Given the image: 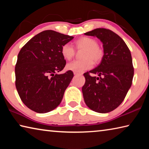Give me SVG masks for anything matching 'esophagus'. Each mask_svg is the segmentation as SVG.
<instances>
[{
  "instance_id": "esophagus-1",
  "label": "esophagus",
  "mask_w": 149,
  "mask_h": 149,
  "mask_svg": "<svg viewBox=\"0 0 149 149\" xmlns=\"http://www.w3.org/2000/svg\"><path fill=\"white\" fill-rule=\"evenodd\" d=\"M74 75H79L80 74V73H78V72H74Z\"/></svg>"
}]
</instances>
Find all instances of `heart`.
I'll list each match as a JSON object with an SVG mask.
<instances>
[{"label":"heart","instance_id":"obj_1","mask_svg":"<svg viewBox=\"0 0 149 149\" xmlns=\"http://www.w3.org/2000/svg\"><path fill=\"white\" fill-rule=\"evenodd\" d=\"M75 49L83 50L81 57L83 60H74L66 65V68L75 72H82L91 68L93 61L99 63L104 56V52L102 48L98 46V42L90 37H84L77 40L75 42ZM61 54L65 60H71L75 54L74 47L70 43H65L62 47Z\"/></svg>","mask_w":149,"mask_h":149}]
</instances>
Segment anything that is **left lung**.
I'll return each mask as SVG.
<instances>
[{
	"instance_id": "1",
	"label": "left lung",
	"mask_w": 149,
	"mask_h": 149,
	"mask_svg": "<svg viewBox=\"0 0 149 149\" xmlns=\"http://www.w3.org/2000/svg\"><path fill=\"white\" fill-rule=\"evenodd\" d=\"M85 35L99 39L104 52L100 64L84 74L85 102L95 112H110L121 104L132 86L134 75L132 54L124 41L110 29L97 28ZM90 72L99 77H93Z\"/></svg>"
}]
</instances>
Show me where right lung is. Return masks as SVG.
<instances>
[{
    "label": "right lung",
    "instance_id": "1",
    "mask_svg": "<svg viewBox=\"0 0 149 149\" xmlns=\"http://www.w3.org/2000/svg\"><path fill=\"white\" fill-rule=\"evenodd\" d=\"M74 39L52 30H46L31 39L20 50L15 67L16 87L24 104L35 112L44 114L61 102L65 90L74 77L64 69L66 62L62 47Z\"/></svg>",
    "mask_w": 149,
    "mask_h": 149
}]
</instances>
